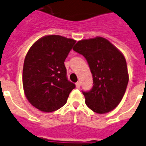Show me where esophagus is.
<instances>
[{"instance_id":"1","label":"esophagus","mask_w":146,"mask_h":146,"mask_svg":"<svg viewBox=\"0 0 146 146\" xmlns=\"http://www.w3.org/2000/svg\"><path fill=\"white\" fill-rule=\"evenodd\" d=\"M76 86H77V88L79 89V88L81 87V82H80V81H77V83H76Z\"/></svg>"}]
</instances>
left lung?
Listing matches in <instances>:
<instances>
[{
	"label": "left lung",
	"instance_id": "obj_1",
	"mask_svg": "<svg viewBox=\"0 0 146 146\" xmlns=\"http://www.w3.org/2000/svg\"><path fill=\"white\" fill-rule=\"evenodd\" d=\"M73 50L85 56L93 75V88L82 92L86 106L101 114L114 110L121 101L129 81L124 55L101 36L79 40Z\"/></svg>",
	"mask_w": 146,
	"mask_h": 146
}]
</instances>
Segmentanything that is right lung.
I'll return each instance as SVG.
<instances>
[{
    "mask_svg": "<svg viewBox=\"0 0 146 146\" xmlns=\"http://www.w3.org/2000/svg\"><path fill=\"white\" fill-rule=\"evenodd\" d=\"M76 40L48 35L36 40L25 58L22 81L32 106L42 112H53L65 105L76 87L67 78L65 60Z\"/></svg>",
    "mask_w": 146,
    "mask_h": 146,
    "instance_id": "right-lung-1",
    "label": "right lung"
}]
</instances>
